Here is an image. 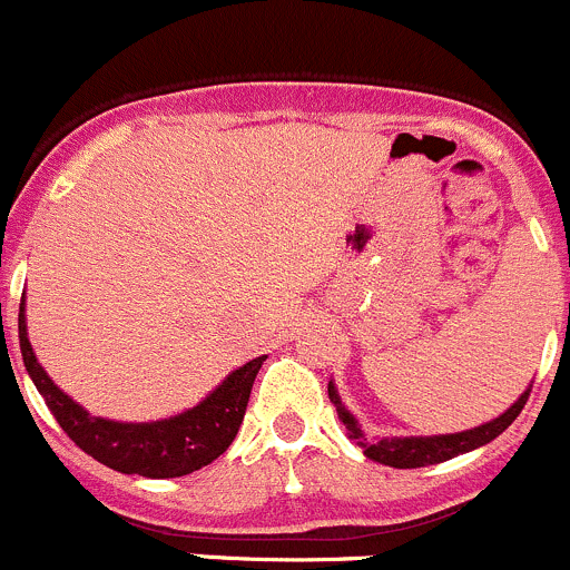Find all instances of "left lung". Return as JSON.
Returning a JSON list of instances; mask_svg holds the SVG:
<instances>
[{
  "label": "left lung",
  "instance_id": "left-lung-1",
  "mask_svg": "<svg viewBox=\"0 0 570 570\" xmlns=\"http://www.w3.org/2000/svg\"><path fill=\"white\" fill-rule=\"evenodd\" d=\"M529 391H532V385H529L527 391H523L521 396H518L515 402H512L510 407L499 415V419H490V421H484V424L471 426V430L449 432V435L368 438L363 432V426H360V421L354 419L352 410L341 402L335 382L330 380V385H326L330 402L335 404V410H337V419H341V424L346 426L348 441H352L354 446L363 449V454L368 460H374V463H382V465H391V469H424V465L446 463V460L458 458V454L474 452V449L484 446V443L495 441V438H499L501 432H504L507 426L518 419V413H521L523 404H527Z\"/></svg>",
  "mask_w": 570,
  "mask_h": 570
}]
</instances>
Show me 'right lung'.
<instances>
[{"instance_id":"right-lung-1","label":"right lung","mask_w":570,"mask_h":570,"mask_svg":"<svg viewBox=\"0 0 570 570\" xmlns=\"http://www.w3.org/2000/svg\"><path fill=\"white\" fill-rule=\"evenodd\" d=\"M24 296L19 307V346L24 357V368L36 382L38 393L47 407L63 426L66 435L86 454L99 460L101 465L121 474H138L149 479H171L194 474L213 460L222 458L235 441L249 404L252 385L261 371L263 357L249 360L235 368L213 387L199 404L183 410L177 415L157 421H112L91 415L80 402L60 391L52 376L38 363L36 352L27 337V309Z\"/></svg>"}]
</instances>
